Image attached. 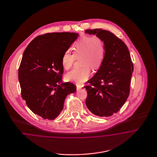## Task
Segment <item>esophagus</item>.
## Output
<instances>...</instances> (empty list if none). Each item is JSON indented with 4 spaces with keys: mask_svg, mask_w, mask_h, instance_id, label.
<instances>
[{
    "mask_svg": "<svg viewBox=\"0 0 157 157\" xmlns=\"http://www.w3.org/2000/svg\"><path fill=\"white\" fill-rule=\"evenodd\" d=\"M81 88H82V87H81V86L78 85H76V89H77V90H80Z\"/></svg>",
    "mask_w": 157,
    "mask_h": 157,
    "instance_id": "obj_1",
    "label": "esophagus"
}]
</instances>
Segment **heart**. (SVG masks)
<instances>
[{"label":"heart","instance_id":"obj_1","mask_svg":"<svg viewBox=\"0 0 157 157\" xmlns=\"http://www.w3.org/2000/svg\"><path fill=\"white\" fill-rule=\"evenodd\" d=\"M74 54L69 51L63 53L62 57V65L69 70L72 67L76 58L81 59V69H75L67 73L66 79L81 84L86 81L90 75V67L96 70L101 66L106 55L104 42L94 36H85L78 40L74 48Z\"/></svg>","mask_w":157,"mask_h":157}]
</instances>
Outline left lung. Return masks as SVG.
I'll return each mask as SVG.
<instances>
[{"label":"left lung","instance_id":"left-lung-1","mask_svg":"<svg viewBox=\"0 0 157 157\" xmlns=\"http://www.w3.org/2000/svg\"><path fill=\"white\" fill-rule=\"evenodd\" d=\"M104 42L106 55L101 67L85 86L86 105L92 113L109 117L120 111L129 95L134 65L127 45L108 30H85Z\"/></svg>","mask_w":157,"mask_h":157}]
</instances>
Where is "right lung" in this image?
I'll return each instance as SVG.
<instances>
[{"mask_svg":"<svg viewBox=\"0 0 157 157\" xmlns=\"http://www.w3.org/2000/svg\"><path fill=\"white\" fill-rule=\"evenodd\" d=\"M78 34L47 33L39 35L28 45L18 70L21 95L30 110L44 119H55L63 108L67 95L76 86L62 83V57Z\"/></svg>","mask_w":157,"mask_h":157,"instance_id":"obj_1","label":"right lung"}]
</instances>
